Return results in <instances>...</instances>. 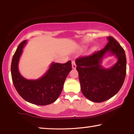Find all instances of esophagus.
I'll return each instance as SVG.
<instances>
[{
    "label": "esophagus",
    "instance_id": "esophagus-1",
    "mask_svg": "<svg viewBox=\"0 0 134 134\" xmlns=\"http://www.w3.org/2000/svg\"><path fill=\"white\" fill-rule=\"evenodd\" d=\"M72 67L73 69H76V62H75L74 60H72Z\"/></svg>",
    "mask_w": 134,
    "mask_h": 134
}]
</instances>
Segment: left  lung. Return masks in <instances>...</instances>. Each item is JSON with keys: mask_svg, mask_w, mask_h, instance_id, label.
<instances>
[{"mask_svg": "<svg viewBox=\"0 0 134 134\" xmlns=\"http://www.w3.org/2000/svg\"><path fill=\"white\" fill-rule=\"evenodd\" d=\"M104 49L76 60L80 88L83 94L91 101L101 102L115 96L124 83L126 74L125 52L112 36H108ZM115 54L118 61L112 67L104 69L100 65L106 53Z\"/></svg>", "mask_w": 134, "mask_h": 134, "instance_id": "obj_1", "label": "left lung"}]
</instances>
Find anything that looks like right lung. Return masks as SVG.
I'll use <instances>...</instances> for the list:
<instances>
[{
  "instance_id": "1",
  "label": "right lung",
  "mask_w": 134,
  "mask_h": 134,
  "mask_svg": "<svg viewBox=\"0 0 134 134\" xmlns=\"http://www.w3.org/2000/svg\"><path fill=\"white\" fill-rule=\"evenodd\" d=\"M27 43L22 41L12 58L11 73L13 83L19 94L26 101L38 105H46L57 99L63 90L66 78L72 69L71 60L65 63H52L47 72L36 80H27L18 70V63Z\"/></svg>"
}]
</instances>
